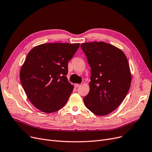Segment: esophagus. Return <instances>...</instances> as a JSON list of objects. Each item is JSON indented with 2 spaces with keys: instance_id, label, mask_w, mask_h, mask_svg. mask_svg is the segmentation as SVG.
<instances>
[{
  "instance_id": "1",
  "label": "esophagus",
  "mask_w": 152,
  "mask_h": 152,
  "mask_svg": "<svg viewBox=\"0 0 152 152\" xmlns=\"http://www.w3.org/2000/svg\"><path fill=\"white\" fill-rule=\"evenodd\" d=\"M74 86H75V87L77 88V87H80V84H78V83H75V84L74 85Z\"/></svg>"
}]
</instances>
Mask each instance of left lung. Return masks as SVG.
I'll use <instances>...</instances> for the list:
<instances>
[{
    "label": "left lung",
    "instance_id": "obj_1",
    "mask_svg": "<svg viewBox=\"0 0 152 152\" xmlns=\"http://www.w3.org/2000/svg\"><path fill=\"white\" fill-rule=\"evenodd\" d=\"M80 47L91 67L90 92L83 98L84 104L95 115H107L122 104L130 89L128 60L119 48L104 42Z\"/></svg>",
    "mask_w": 152,
    "mask_h": 152
}]
</instances>
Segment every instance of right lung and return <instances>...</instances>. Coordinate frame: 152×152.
<instances>
[{
	"mask_svg": "<svg viewBox=\"0 0 152 152\" xmlns=\"http://www.w3.org/2000/svg\"><path fill=\"white\" fill-rule=\"evenodd\" d=\"M80 44H44L34 47L20 72V79L30 102L39 110L52 113L67 102L74 86L69 82L68 62Z\"/></svg>",
	"mask_w": 152,
	"mask_h": 152,
	"instance_id": "add662e5",
	"label": "right lung"
}]
</instances>
